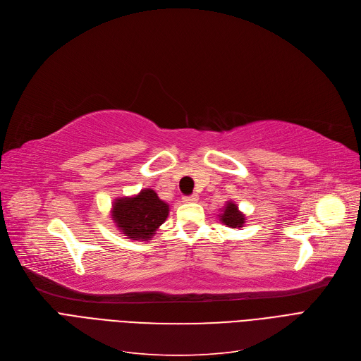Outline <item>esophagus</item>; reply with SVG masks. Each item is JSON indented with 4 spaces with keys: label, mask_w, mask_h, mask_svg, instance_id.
Instances as JSON below:
<instances>
[{
    "label": "esophagus",
    "mask_w": 361,
    "mask_h": 361,
    "mask_svg": "<svg viewBox=\"0 0 361 361\" xmlns=\"http://www.w3.org/2000/svg\"><path fill=\"white\" fill-rule=\"evenodd\" d=\"M182 201H183V202H197V201H198V195L192 194V195H190V197H183Z\"/></svg>",
    "instance_id": "1"
}]
</instances>
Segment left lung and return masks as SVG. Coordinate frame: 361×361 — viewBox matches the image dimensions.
<instances>
[{
    "mask_svg": "<svg viewBox=\"0 0 361 361\" xmlns=\"http://www.w3.org/2000/svg\"><path fill=\"white\" fill-rule=\"evenodd\" d=\"M219 220L232 229H239L245 225V214L238 209V204L232 200L226 201V205L221 209V213L219 214Z\"/></svg>",
    "mask_w": 361,
    "mask_h": 361,
    "instance_id": "1",
    "label": "left lung"
}]
</instances>
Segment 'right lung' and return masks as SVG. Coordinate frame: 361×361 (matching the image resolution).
<instances>
[{
	"label": "right lung",
	"instance_id": "right-lung-1",
	"mask_svg": "<svg viewBox=\"0 0 361 361\" xmlns=\"http://www.w3.org/2000/svg\"><path fill=\"white\" fill-rule=\"evenodd\" d=\"M170 207L157 192L145 188L136 195L118 197L111 204V220L120 233L135 241H149L169 216Z\"/></svg>",
	"mask_w": 361,
	"mask_h": 361
}]
</instances>
